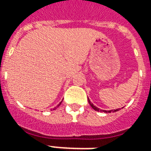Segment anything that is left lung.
<instances>
[{"mask_svg": "<svg viewBox=\"0 0 151 151\" xmlns=\"http://www.w3.org/2000/svg\"><path fill=\"white\" fill-rule=\"evenodd\" d=\"M88 101H89V104H90V105L91 106V108H93V109H95V111H102V110H100V109H99L98 108H96L95 105L93 104L90 101V99H88ZM118 111V109H116V110H113V111H112V110H110V111H104V110L103 111H104V112H106V113H107V112H109V113H110V112H111V111H112V112H115V111Z\"/></svg>", "mask_w": 151, "mask_h": 151, "instance_id": "8db88e82", "label": "left lung"}]
</instances>
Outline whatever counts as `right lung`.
Wrapping results in <instances>:
<instances>
[{
    "mask_svg": "<svg viewBox=\"0 0 151 151\" xmlns=\"http://www.w3.org/2000/svg\"><path fill=\"white\" fill-rule=\"evenodd\" d=\"M60 104H61V102H60V103L59 104L57 105V106H56V108H58V107H59V106H60ZM53 110H55V109H53Z\"/></svg>",
    "mask_w": 151,
    "mask_h": 151,
    "instance_id": "add662e5",
    "label": "right lung"
}]
</instances>
